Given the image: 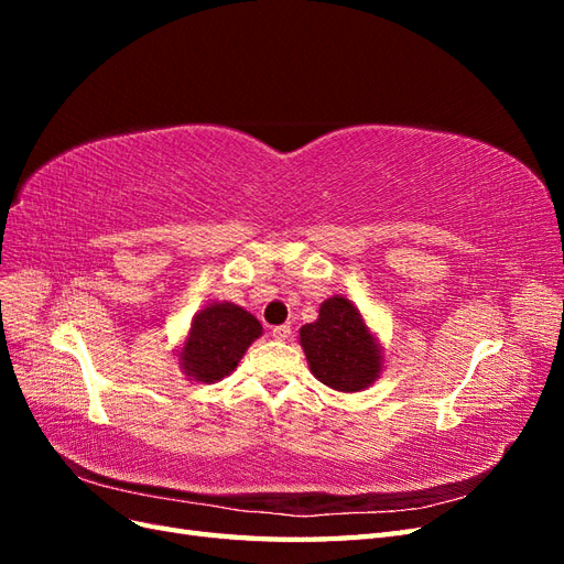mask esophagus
I'll use <instances>...</instances> for the list:
<instances>
[{
	"mask_svg": "<svg viewBox=\"0 0 564 564\" xmlns=\"http://www.w3.org/2000/svg\"><path fill=\"white\" fill-rule=\"evenodd\" d=\"M289 336H292V329H289L286 324H280V327L272 329V338L275 340H289Z\"/></svg>",
	"mask_w": 564,
	"mask_h": 564,
	"instance_id": "obj_1",
	"label": "esophagus"
}]
</instances>
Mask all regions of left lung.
I'll return each instance as SVG.
<instances>
[{
	"label": "left lung",
	"instance_id": "obj_1",
	"mask_svg": "<svg viewBox=\"0 0 564 564\" xmlns=\"http://www.w3.org/2000/svg\"><path fill=\"white\" fill-rule=\"evenodd\" d=\"M299 344L313 377L338 392H360L381 379L386 350L362 311L346 296H329L315 322L303 324Z\"/></svg>",
	"mask_w": 564,
	"mask_h": 564
}]
</instances>
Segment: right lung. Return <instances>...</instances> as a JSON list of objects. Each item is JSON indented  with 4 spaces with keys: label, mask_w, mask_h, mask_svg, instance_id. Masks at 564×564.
Listing matches in <instances>:
<instances>
[{
    "label": "right lung",
    "mask_w": 564,
    "mask_h": 564,
    "mask_svg": "<svg viewBox=\"0 0 564 564\" xmlns=\"http://www.w3.org/2000/svg\"><path fill=\"white\" fill-rule=\"evenodd\" d=\"M263 334L261 322L232 301H209L193 315L176 350V365L195 383H218L237 369Z\"/></svg>",
    "instance_id": "1"
}]
</instances>
